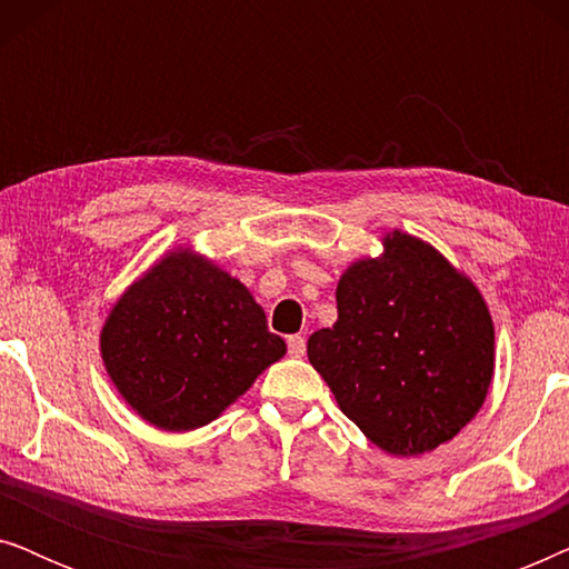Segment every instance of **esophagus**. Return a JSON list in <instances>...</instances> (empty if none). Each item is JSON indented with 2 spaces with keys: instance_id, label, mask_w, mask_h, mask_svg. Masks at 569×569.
Masks as SVG:
<instances>
[{
  "instance_id": "esophagus-1",
  "label": "esophagus",
  "mask_w": 569,
  "mask_h": 569,
  "mask_svg": "<svg viewBox=\"0 0 569 569\" xmlns=\"http://www.w3.org/2000/svg\"><path fill=\"white\" fill-rule=\"evenodd\" d=\"M287 352H290L292 357L306 355V337H300V333H292V337H287Z\"/></svg>"
}]
</instances>
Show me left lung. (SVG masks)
Returning a JSON list of instances; mask_svg holds the SVG:
<instances>
[{
    "label": "left lung",
    "instance_id": "8db88e82",
    "mask_svg": "<svg viewBox=\"0 0 569 569\" xmlns=\"http://www.w3.org/2000/svg\"><path fill=\"white\" fill-rule=\"evenodd\" d=\"M383 246L339 279V318L308 339V360L378 448L417 456L485 403L495 329L477 287L432 246L399 230Z\"/></svg>",
    "mask_w": 569,
    "mask_h": 569
}]
</instances>
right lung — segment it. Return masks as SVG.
<instances>
[{
    "label": "right lung",
    "mask_w": 569,
    "mask_h": 569,
    "mask_svg": "<svg viewBox=\"0 0 569 569\" xmlns=\"http://www.w3.org/2000/svg\"><path fill=\"white\" fill-rule=\"evenodd\" d=\"M100 349L139 417L186 432L220 417L287 347L238 279L176 251L116 302Z\"/></svg>",
    "instance_id": "obj_1"
}]
</instances>
